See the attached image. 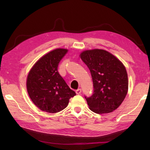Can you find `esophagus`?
Wrapping results in <instances>:
<instances>
[{
	"label": "esophagus",
	"instance_id": "1",
	"mask_svg": "<svg viewBox=\"0 0 150 150\" xmlns=\"http://www.w3.org/2000/svg\"><path fill=\"white\" fill-rule=\"evenodd\" d=\"M81 89H78L77 90H76V93H77V95H80L81 93Z\"/></svg>",
	"mask_w": 150,
	"mask_h": 150
}]
</instances>
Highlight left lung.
Returning <instances> with one entry per match:
<instances>
[{
    "label": "left lung",
    "instance_id": "obj_1",
    "mask_svg": "<svg viewBox=\"0 0 150 150\" xmlns=\"http://www.w3.org/2000/svg\"><path fill=\"white\" fill-rule=\"evenodd\" d=\"M79 57L88 66L93 80L94 91L86 97L94 113L112 112L122 104L128 91V78L122 62L108 51L84 50Z\"/></svg>",
    "mask_w": 150,
    "mask_h": 150
}]
</instances>
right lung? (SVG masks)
<instances>
[{
	"instance_id": "add662e5",
	"label": "right lung",
	"mask_w": 150,
	"mask_h": 150,
	"mask_svg": "<svg viewBox=\"0 0 150 150\" xmlns=\"http://www.w3.org/2000/svg\"><path fill=\"white\" fill-rule=\"evenodd\" d=\"M68 52L64 48L51 51L40 57L28 73V93L33 104L43 111L58 113L76 95L57 71L60 61Z\"/></svg>"
}]
</instances>
